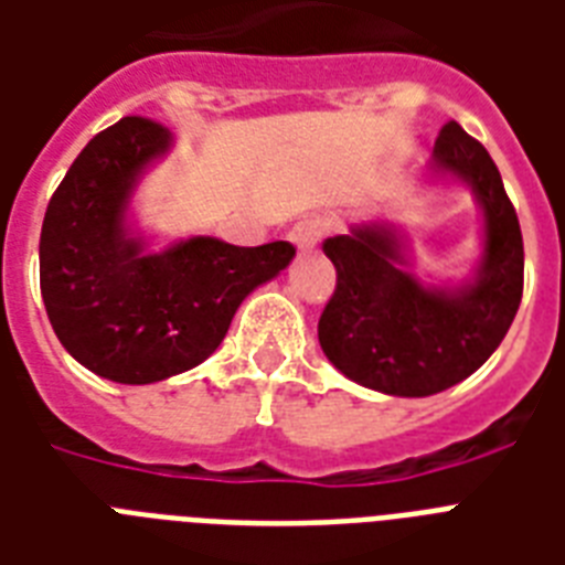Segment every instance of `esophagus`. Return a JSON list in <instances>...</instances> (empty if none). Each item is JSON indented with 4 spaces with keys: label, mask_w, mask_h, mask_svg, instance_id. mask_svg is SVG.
<instances>
[{
    "label": "esophagus",
    "mask_w": 565,
    "mask_h": 565,
    "mask_svg": "<svg viewBox=\"0 0 565 565\" xmlns=\"http://www.w3.org/2000/svg\"><path fill=\"white\" fill-rule=\"evenodd\" d=\"M322 234H326V222L319 220V216H310V220L296 222L287 237H290V243L299 248V252H310V248H317Z\"/></svg>",
    "instance_id": "1"
}]
</instances>
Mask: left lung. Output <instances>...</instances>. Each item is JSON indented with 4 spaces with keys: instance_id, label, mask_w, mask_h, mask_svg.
<instances>
[{
    "instance_id": "left-lung-1",
    "label": "left lung",
    "mask_w": 565,
    "mask_h": 565,
    "mask_svg": "<svg viewBox=\"0 0 565 565\" xmlns=\"http://www.w3.org/2000/svg\"><path fill=\"white\" fill-rule=\"evenodd\" d=\"M430 179L460 181L481 211V257L460 284H425L411 269V239L384 220L326 239L337 290L319 319V345L354 384L422 398L481 370L522 301L525 248L499 167L455 119L443 126Z\"/></svg>"
}]
</instances>
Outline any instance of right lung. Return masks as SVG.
Listing matches in <instances>:
<instances>
[{
  "label": "right lung",
  "instance_id": "add662e5",
  "mask_svg": "<svg viewBox=\"0 0 565 565\" xmlns=\"http://www.w3.org/2000/svg\"><path fill=\"white\" fill-rule=\"evenodd\" d=\"M175 146L170 128L126 117L75 158L40 231V292L75 361L117 384H154L220 349L248 292L290 266V243L188 237L154 252L135 193Z\"/></svg>",
  "mask_w": 565,
  "mask_h": 565
}]
</instances>
